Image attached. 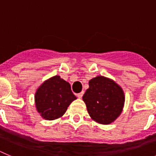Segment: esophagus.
<instances>
[{
  "instance_id": "esophagus-1",
  "label": "esophagus",
  "mask_w": 156,
  "mask_h": 156,
  "mask_svg": "<svg viewBox=\"0 0 156 156\" xmlns=\"http://www.w3.org/2000/svg\"><path fill=\"white\" fill-rule=\"evenodd\" d=\"M83 94H84V91H82V92H81L80 93H78V95H77V96H78V98H81L82 97V95H83Z\"/></svg>"
}]
</instances>
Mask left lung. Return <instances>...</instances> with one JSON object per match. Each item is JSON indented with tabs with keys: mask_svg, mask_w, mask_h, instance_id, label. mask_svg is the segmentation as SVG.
<instances>
[{
	"mask_svg": "<svg viewBox=\"0 0 156 156\" xmlns=\"http://www.w3.org/2000/svg\"><path fill=\"white\" fill-rule=\"evenodd\" d=\"M83 101L91 118L101 124L114 121L123 110L125 96L121 87L113 80L97 76L88 82Z\"/></svg>",
	"mask_w": 156,
	"mask_h": 156,
	"instance_id": "1",
	"label": "left lung"
}]
</instances>
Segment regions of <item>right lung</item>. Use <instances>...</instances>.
I'll use <instances>...</instances> for the list:
<instances>
[{"mask_svg": "<svg viewBox=\"0 0 156 156\" xmlns=\"http://www.w3.org/2000/svg\"><path fill=\"white\" fill-rule=\"evenodd\" d=\"M76 99L71 92L70 84L59 75L45 81L35 94L37 111L43 119L48 120L61 117Z\"/></svg>", "mask_w": 156, "mask_h": 156, "instance_id": "add662e5", "label": "right lung"}]
</instances>
